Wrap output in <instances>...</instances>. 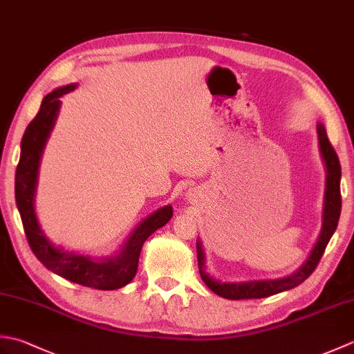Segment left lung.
Returning <instances> with one entry per match:
<instances>
[{
  "mask_svg": "<svg viewBox=\"0 0 354 354\" xmlns=\"http://www.w3.org/2000/svg\"><path fill=\"white\" fill-rule=\"evenodd\" d=\"M318 140H319V150L321 156L326 162L327 169V183H326V204H324V222H322L321 236L318 243L315 245L310 254L301 269L297 270L295 274L289 277L278 278V280H259V281H248V283H221L214 280L205 272V255L202 251V246L198 242V266L202 280L217 295L228 299H250V298H266L275 293L289 290L301 284L306 278H309L310 274L317 269L318 263L324 254L327 243L332 239L333 232L337 227V221L341 216V164L337 158L333 146L330 145L326 127L318 124Z\"/></svg>",
  "mask_w": 354,
  "mask_h": 354,
  "instance_id": "obj_1",
  "label": "left lung"
}]
</instances>
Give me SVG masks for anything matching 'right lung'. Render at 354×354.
<instances>
[{
	"label": "right lung",
	"instance_id": "add662e5",
	"mask_svg": "<svg viewBox=\"0 0 354 354\" xmlns=\"http://www.w3.org/2000/svg\"><path fill=\"white\" fill-rule=\"evenodd\" d=\"M73 89L74 85H68L45 95L36 117L27 126L21 141V158L15 175V198L30 250L45 268L73 283L100 290H114L123 288L137 274L138 257L146 239L171 219L173 209L167 205L149 216L133 231L123 251L114 259L95 260L88 255L66 252L55 248L45 239L33 209L37 167L61 104L59 97Z\"/></svg>",
	"mask_w": 354,
	"mask_h": 354
}]
</instances>
